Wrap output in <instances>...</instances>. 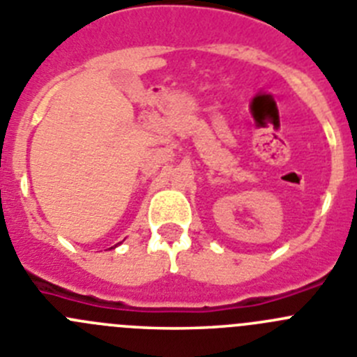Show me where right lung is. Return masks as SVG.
Instances as JSON below:
<instances>
[{
	"instance_id": "1",
	"label": "right lung",
	"mask_w": 357,
	"mask_h": 357,
	"mask_svg": "<svg viewBox=\"0 0 357 357\" xmlns=\"http://www.w3.org/2000/svg\"><path fill=\"white\" fill-rule=\"evenodd\" d=\"M118 245H119V243H118ZM118 245H114V246H111V250H112V248H116V246H118Z\"/></svg>"
}]
</instances>
